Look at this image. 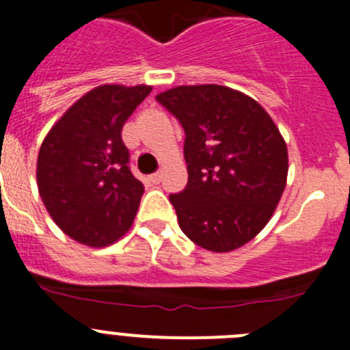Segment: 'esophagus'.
Wrapping results in <instances>:
<instances>
[{"label": "esophagus", "instance_id": "1", "mask_svg": "<svg viewBox=\"0 0 350 350\" xmlns=\"http://www.w3.org/2000/svg\"><path fill=\"white\" fill-rule=\"evenodd\" d=\"M149 178H151L152 184H159V182H161V178H163V175H161V172H156V173H152Z\"/></svg>", "mask_w": 350, "mask_h": 350}]
</instances>
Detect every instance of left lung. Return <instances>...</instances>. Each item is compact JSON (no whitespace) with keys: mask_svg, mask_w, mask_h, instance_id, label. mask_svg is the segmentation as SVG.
<instances>
[{"mask_svg":"<svg viewBox=\"0 0 350 350\" xmlns=\"http://www.w3.org/2000/svg\"><path fill=\"white\" fill-rule=\"evenodd\" d=\"M185 131L189 182L170 196L182 232L199 247L230 252L256 237L287 185L285 139L256 99L216 84L156 96Z\"/></svg>","mask_w":350,"mask_h":350,"instance_id":"obj_1","label":"left lung"}]
</instances>
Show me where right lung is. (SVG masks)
I'll return each mask as SVG.
<instances>
[{
	"label": "right lung",
	"instance_id": "right-lung-1",
	"mask_svg": "<svg viewBox=\"0 0 350 350\" xmlns=\"http://www.w3.org/2000/svg\"><path fill=\"white\" fill-rule=\"evenodd\" d=\"M152 85L103 84L73 103L38 154L39 196L63 234L106 247L131 230L144 185L129 170L122 127Z\"/></svg>",
	"mask_w": 350,
	"mask_h": 350
}]
</instances>
